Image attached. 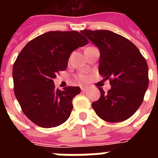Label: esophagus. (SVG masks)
<instances>
[{
  "label": "esophagus",
  "instance_id": "1",
  "mask_svg": "<svg viewBox=\"0 0 158 158\" xmlns=\"http://www.w3.org/2000/svg\"><path fill=\"white\" fill-rule=\"evenodd\" d=\"M89 87L88 86H84V87H82L81 88V90H82V92H86L87 90H89Z\"/></svg>",
  "mask_w": 158,
  "mask_h": 158
}]
</instances>
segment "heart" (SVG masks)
<instances>
[{"label":"heart","mask_w":158,"mask_h":158,"mask_svg":"<svg viewBox=\"0 0 158 158\" xmlns=\"http://www.w3.org/2000/svg\"><path fill=\"white\" fill-rule=\"evenodd\" d=\"M91 48V47H90ZM77 79H79V81H85L87 79H88V75L85 74H77Z\"/></svg>","instance_id":"heart-1"}]
</instances>
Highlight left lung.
<instances>
[{
	"mask_svg": "<svg viewBox=\"0 0 158 158\" xmlns=\"http://www.w3.org/2000/svg\"><path fill=\"white\" fill-rule=\"evenodd\" d=\"M81 33L99 48V74L111 85L106 93L98 87L101 97L92 106L107 122L127 120L142 104L148 87L146 60L134 43L111 31L84 29Z\"/></svg>",
	"mask_w": 158,
	"mask_h": 158,
	"instance_id": "obj_1",
	"label": "left lung"
}]
</instances>
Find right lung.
<instances>
[{"instance_id":"obj_1","label":"right lung","mask_w":158,"mask_h":158,"mask_svg":"<svg viewBox=\"0 0 158 158\" xmlns=\"http://www.w3.org/2000/svg\"><path fill=\"white\" fill-rule=\"evenodd\" d=\"M89 41L77 31H50L28 42L13 66L14 91L23 114L43 128L65 122L79 87L56 89L53 79L65 70L74 50Z\"/></svg>"}]
</instances>
